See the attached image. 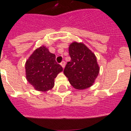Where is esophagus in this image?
I'll return each instance as SVG.
<instances>
[{
  "label": "esophagus",
  "mask_w": 131,
  "mask_h": 131,
  "mask_svg": "<svg viewBox=\"0 0 131 131\" xmlns=\"http://www.w3.org/2000/svg\"><path fill=\"white\" fill-rule=\"evenodd\" d=\"M60 64H61V66H62V68H65V66H66V62H65L64 61H62V62H61V63H60Z\"/></svg>",
  "instance_id": "34e87169"
}]
</instances>
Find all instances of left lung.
Listing matches in <instances>:
<instances>
[{"instance_id":"1","label":"left lung","mask_w":131,"mask_h":131,"mask_svg":"<svg viewBox=\"0 0 131 131\" xmlns=\"http://www.w3.org/2000/svg\"><path fill=\"white\" fill-rule=\"evenodd\" d=\"M69 54L71 61L66 66L63 73L71 86L77 90L92 86L100 71L95 54L86 45L77 42L69 45Z\"/></svg>"}]
</instances>
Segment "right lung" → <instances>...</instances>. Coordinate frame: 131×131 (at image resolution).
<instances>
[{
    "label": "right lung",
    "mask_w": 131,
    "mask_h": 131,
    "mask_svg": "<svg viewBox=\"0 0 131 131\" xmlns=\"http://www.w3.org/2000/svg\"><path fill=\"white\" fill-rule=\"evenodd\" d=\"M27 81L36 91L46 92L54 86V79L63 71L56 62L55 54L45 46L37 48L27 60L25 65Z\"/></svg>",
    "instance_id": "add662e5"
}]
</instances>
